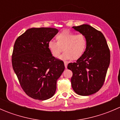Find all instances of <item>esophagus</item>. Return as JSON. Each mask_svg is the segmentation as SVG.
Instances as JSON below:
<instances>
[{
    "mask_svg": "<svg viewBox=\"0 0 120 120\" xmlns=\"http://www.w3.org/2000/svg\"><path fill=\"white\" fill-rule=\"evenodd\" d=\"M64 63L65 68H67V62H64Z\"/></svg>",
    "mask_w": 120,
    "mask_h": 120,
    "instance_id": "1",
    "label": "esophagus"
}]
</instances>
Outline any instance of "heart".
<instances>
[{"label": "heart", "mask_w": 120, "mask_h": 120, "mask_svg": "<svg viewBox=\"0 0 120 120\" xmlns=\"http://www.w3.org/2000/svg\"><path fill=\"white\" fill-rule=\"evenodd\" d=\"M57 41L51 39L48 48L53 57H57L64 49L59 59L64 61L77 59L81 57L86 47V39L82 34H76L69 31H62L57 36Z\"/></svg>", "instance_id": "heart-1"}]
</instances>
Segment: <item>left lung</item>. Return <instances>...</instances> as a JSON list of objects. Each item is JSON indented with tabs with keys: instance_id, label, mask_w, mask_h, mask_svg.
<instances>
[{
	"instance_id": "left-lung-1",
	"label": "left lung",
	"mask_w": 120,
	"mask_h": 120,
	"mask_svg": "<svg viewBox=\"0 0 120 120\" xmlns=\"http://www.w3.org/2000/svg\"><path fill=\"white\" fill-rule=\"evenodd\" d=\"M86 39L85 51L75 63L68 64L72 71L71 86L81 96L97 92L105 82L110 61V54L103 34L88 24L72 26Z\"/></svg>"
}]
</instances>
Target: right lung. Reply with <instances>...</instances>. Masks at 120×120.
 Segmentation results:
<instances>
[{"label": "right lung", "mask_w": 120, "mask_h": 120, "mask_svg": "<svg viewBox=\"0 0 120 120\" xmlns=\"http://www.w3.org/2000/svg\"><path fill=\"white\" fill-rule=\"evenodd\" d=\"M59 32L53 28H31L15 41L13 70L25 94L40 100L50 99L64 70L63 61L53 57L48 42Z\"/></svg>", "instance_id": "1"}]
</instances>
